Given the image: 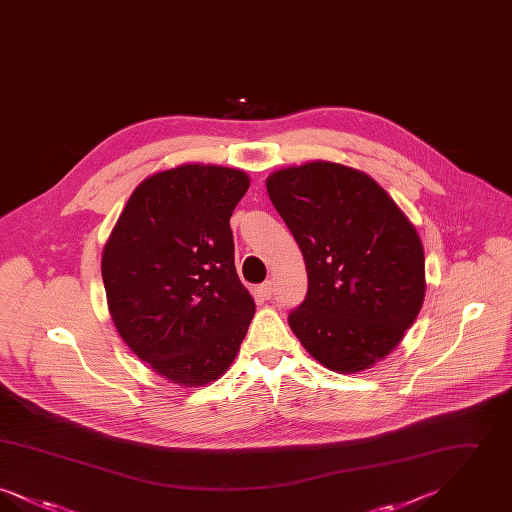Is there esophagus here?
Here are the masks:
<instances>
[{
    "label": "esophagus",
    "instance_id": "34e87169",
    "mask_svg": "<svg viewBox=\"0 0 512 512\" xmlns=\"http://www.w3.org/2000/svg\"><path fill=\"white\" fill-rule=\"evenodd\" d=\"M259 293H261V297L270 299V297H272V282H265V284H261V286H259Z\"/></svg>",
    "mask_w": 512,
    "mask_h": 512
}]
</instances>
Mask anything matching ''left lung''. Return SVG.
<instances>
[{"label": "left lung", "instance_id": "8db88e82", "mask_svg": "<svg viewBox=\"0 0 512 512\" xmlns=\"http://www.w3.org/2000/svg\"><path fill=\"white\" fill-rule=\"evenodd\" d=\"M267 192L309 276L305 301L288 317L293 334L328 370L374 366L424 303V247L413 222L376 180L340 163L274 171Z\"/></svg>", "mask_w": 512, "mask_h": 512}]
</instances>
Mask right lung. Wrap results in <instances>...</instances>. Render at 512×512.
Returning a JSON list of instances; mask_svg holds the SVG:
<instances>
[{
    "label": "right lung",
    "instance_id": "obj_1",
    "mask_svg": "<svg viewBox=\"0 0 512 512\" xmlns=\"http://www.w3.org/2000/svg\"><path fill=\"white\" fill-rule=\"evenodd\" d=\"M249 176L186 163L132 192L101 257L117 332L172 384L220 378L240 351L255 301L238 278L230 217Z\"/></svg>",
    "mask_w": 512,
    "mask_h": 512
}]
</instances>
